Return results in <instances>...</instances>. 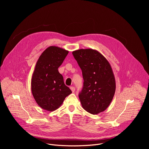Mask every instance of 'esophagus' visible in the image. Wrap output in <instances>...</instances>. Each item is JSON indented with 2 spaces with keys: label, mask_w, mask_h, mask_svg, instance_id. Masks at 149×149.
<instances>
[{
  "label": "esophagus",
  "mask_w": 149,
  "mask_h": 149,
  "mask_svg": "<svg viewBox=\"0 0 149 149\" xmlns=\"http://www.w3.org/2000/svg\"><path fill=\"white\" fill-rule=\"evenodd\" d=\"M70 89H71V90L72 91V93H74V92L75 91V88H74V87H70Z\"/></svg>",
  "instance_id": "esophagus-1"
}]
</instances>
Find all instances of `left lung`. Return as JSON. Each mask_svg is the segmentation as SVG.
<instances>
[{
  "mask_svg": "<svg viewBox=\"0 0 149 149\" xmlns=\"http://www.w3.org/2000/svg\"><path fill=\"white\" fill-rule=\"evenodd\" d=\"M82 72L84 86L79 94L82 108L92 114L107 109L116 92V80L112 68L98 51L80 49L72 52Z\"/></svg>",
  "mask_w": 149,
  "mask_h": 149,
  "instance_id": "1",
  "label": "left lung"
}]
</instances>
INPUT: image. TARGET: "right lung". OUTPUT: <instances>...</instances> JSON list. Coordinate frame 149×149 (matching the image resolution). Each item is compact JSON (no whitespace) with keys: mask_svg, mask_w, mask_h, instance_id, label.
I'll use <instances>...</instances> for the list:
<instances>
[{"mask_svg":"<svg viewBox=\"0 0 149 149\" xmlns=\"http://www.w3.org/2000/svg\"><path fill=\"white\" fill-rule=\"evenodd\" d=\"M68 52L51 46L42 53L36 62L31 79V91L38 105L45 110H56L72 93L58 70Z\"/></svg>","mask_w":149,"mask_h":149,"instance_id":"1","label":"right lung"}]
</instances>
